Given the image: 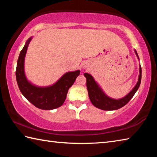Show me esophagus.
Masks as SVG:
<instances>
[{"label":"esophagus","instance_id":"1","mask_svg":"<svg viewBox=\"0 0 157 157\" xmlns=\"http://www.w3.org/2000/svg\"><path fill=\"white\" fill-rule=\"evenodd\" d=\"M84 68H86V66H85V65H84Z\"/></svg>","mask_w":157,"mask_h":157}]
</instances>
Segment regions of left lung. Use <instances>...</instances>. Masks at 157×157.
<instances>
[{"label":"left lung","instance_id":"left-lung-1","mask_svg":"<svg viewBox=\"0 0 157 157\" xmlns=\"http://www.w3.org/2000/svg\"><path fill=\"white\" fill-rule=\"evenodd\" d=\"M135 53H136L137 57L138 56L137 52L135 50ZM141 67L139 68V79L134 86L131 91H130L126 96H124L123 98L118 100L112 99L107 95L105 94V93L102 91V89L99 87L98 84L96 83V82L94 80L93 77L89 73H84V75L85 78H86V88L88 90L89 93V99L95 107L98 109H100L102 110H106V111H111V110H116L118 109L121 107H124V105L127 104L129 102V100L132 99L134 96L135 93L139 89L140 82H141Z\"/></svg>","mask_w":157,"mask_h":157}]
</instances>
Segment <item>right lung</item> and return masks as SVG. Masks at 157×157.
Returning a JSON list of instances; mask_svg holds the SVG:
<instances>
[{"label":"right lung","mask_w":157,"mask_h":157,"mask_svg":"<svg viewBox=\"0 0 157 157\" xmlns=\"http://www.w3.org/2000/svg\"><path fill=\"white\" fill-rule=\"evenodd\" d=\"M30 37L21 50L17 61L16 79L20 91L29 102L36 107L44 110H51L59 107L66 100L70 87L75 82L80 71L65 73L56 83L47 87H39L28 81L24 72V60Z\"/></svg>","instance_id":"right-lung-1"}]
</instances>
